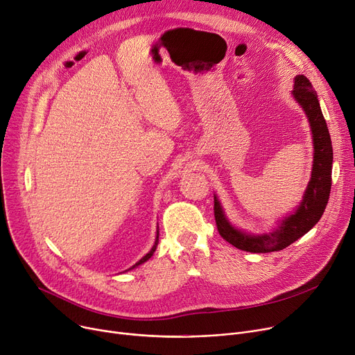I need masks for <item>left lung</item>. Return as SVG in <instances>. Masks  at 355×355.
I'll use <instances>...</instances> for the list:
<instances>
[{"label": "left lung", "instance_id": "left-lung-1", "mask_svg": "<svg viewBox=\"0 0 355 355\" xmlns=\"http://www.w3.org/2000/svg\"><path fill=\"white\" fill-rule=\"evenodd\" d=\"M293 96L305 110L313 136L311 182L296 212L284 218L275 231L261 235H250L231 227L215 196L214 215L218 232L225 241L240 250L250 252H273L283 250L305 235L319 221L327 208L332 184V143L328 125L320 111L318 95L306 76L297 75L295 78Z\"/></svg>", "mask_w": 355, "mask_h": 355}]
</instances>
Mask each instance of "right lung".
Segmentation results:
<instances>
[{"instance_id": "right-lung-1", "label": "right lung", "mask_w": 355, "mask_h": 355, "mask_svg": "<svg viewBox=\"0 0 355 355\" xmlns=\"http://www.w3.org/2000/svg\"><path fill=\"white\" fill-rule=\"evenodd\" d=\"M157 243H159V232H157V237H156V243H155V245H153V248H151V250H150V251H148V252H147V254H146V256H144V257H143V259H141V260H140V261H139V263H136V264H134V266H132V267H131V268H134V267H137V266H139V264H141V263H144V261H147V260H148V259H150V257H151V256H153V252H155V251H156V247H157Z\"/></svg>"}]
</instances>
